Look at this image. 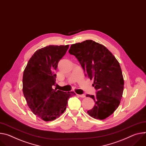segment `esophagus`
I'll use <instances>...</instances> for the list:
<instances>
[{
    "instance_id": "34e87169",
    "label": "esophagus",
    "mask_w": 146,
    "mask_h": 146,
    "mask_svg": "<svg viewBox=\"0 0 146 146\" xmlns=\"http://www.w3.org/2000/svg\"><path fill=\"white\" fill-rule=\"evenodd\" d=\"M78 97H82V98H85L86 97V95L85 94H81V95H77Z\"/></svg>"
}]
</instances>
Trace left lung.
I'll return each mask as SVG.
<instances>
[{"instance_id": "left-lung-1", "label": "left lung", "mask_w": 146, "mask_h": 146, "mask_svg": "<svg viewBox=\"0 0 146 146\" xmlns=\"http://www.w3.org/2000/svg\"><path fill=\"white\" fill-rule=\"evenodd\" d=\"M75 56L85 72L92 80L96 95H86L94 100L95 105L87 111L98 119L107 118L117 108L122 97L124 80L120 64L105 46L92 40L72 44L69 50Z\"/></svg>"}]
</instances>
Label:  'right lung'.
I'll list each match as a JSON object with an SVG mask.
<instances>
[{
	"label": "right lung",
	"mask_w": 146,
	"mask_h": 146,
	"mask_svg": "<svg viewBox=\"0 0 146 146\" xmlns=\"http://www.w3.org/2000/svg\"><path fill=\"white\" fill-rule=\"evenodd\" d=\"M69 48L68 45H49L38 49L29 60L23 77V91L28 106L38 117L54 121L65 111L73 91L53 89L56 86L59 61Z\"/></svg>",
	"instance_id": "obj_1"
}]
</instances>
